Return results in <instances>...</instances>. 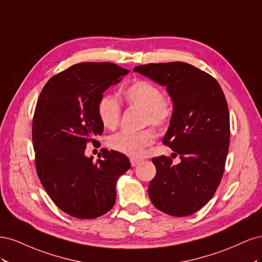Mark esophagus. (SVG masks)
I'll return each instance as SVG.
<instances>
[{
  "instance_id": "obj_1",
  "label": "esophagus",
  "mask_w": 262,
  "mask_h": 262,
  "mask_svg": "<svg viewBox=\"0 0 262 262\" xmlns=\"http://www.w3.org/2000/svg\"><path fill=\"white\" fill-rule=\"evenodd\" d=\"M142 162V160H139V158H130V163H131V166L132 167H136V166H138L140 163Z\"/></svg>"
}]
</instances>
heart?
I'll return each instance as SVG.
<instances>
[{
	"mask_svg": "<svg viewBox=\"0 0 262 262\" xmlns=\"http://www.w3.org/2000/svg\"><path fill=\"white\" fill-rule=\"evenodd\" d=\"M128 105L132 108L144 110L143 123L150 124L157 129H165L171 121L173 106L171 99L162 94L160 87L145 80H137L123 92ZM98 117L106 129L115 130L121 118V107L118 100L106 95L99 100ZM155 141V133L152 129L140 132L121 131L108 139V146L117 152L139 157L144 149Z\"/></svg>",
	"mask_w": 262,
	"mask_h": 262,
	"instance_id": "1",
	"label": "heart"
}]
</instances>
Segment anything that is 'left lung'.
<instances>
[{"label":"left lung","instance_id":"obj_1","mask_svg":"<svg viewBox=\"0 0 262 262\" xmlns=\"http://www.w3.org/2000/svg\"><path fill=\"white\" fill-rule=\"evenodd\" d=\"M133 71L167 89L173 115L163 143L181 160L172 165L170 157L153 158L149 199L168 215H191L211 200L224 173L231 133L224 93L213 76L185 62L148 63Z\"/></svg>","mask_w":262,"mask_h":262}]
</instances>
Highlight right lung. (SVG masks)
Wrapping results in <instances>:
<instances>
[{"instance_id":"add662e5","label":"right lung","mask_w":262,"mask_h":262,"mask_svg":"<svg viewBox=\"0 0 262 262\" xmlns=\"http://www.w3.org/2000/svg\"><path fill=\"white\" fill-rule=\"evenodd\" d=\"M130 71L110 62L77 63L55 74L39 95L33 118L38 177L57 207L69 215L92 220L114 207L118 178L129 158L101 149L96 162L86 156L104 131L98 117L102 93Z\"/></svg>"}]
</instances>
